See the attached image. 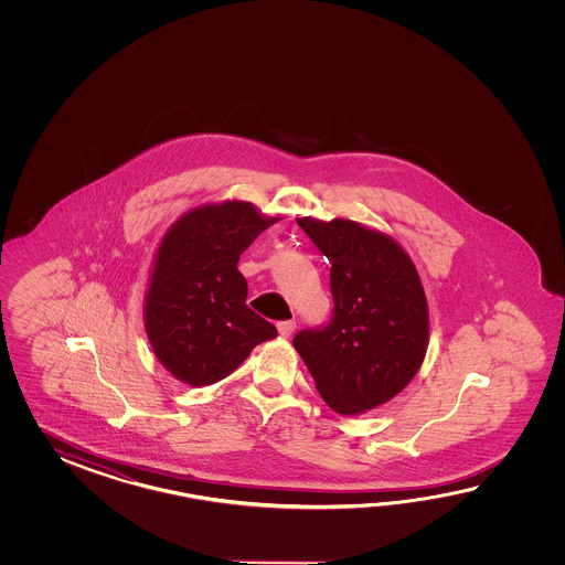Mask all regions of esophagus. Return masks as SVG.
Returning a JSON list of instances; mask_svg holds the SVG:
<instances>
[{"label": "esophagus", "mask_w": 565, "mask_h": 565, "mask_svg": "<svg viewBox=\"0 0 565 565\" xmlns=\"http://www.w3.org/2000/svg\"><path fill=\"white\" fill-rule=\"evenodd\" d=\"M277 327L278 333H280V335L290 337L292 333H295V327H297V323L290 319V321H280Z\"/></svg>", "instance_id": "1"}]
</instances>
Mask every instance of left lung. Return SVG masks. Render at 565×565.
I'll return each mask as SVG.
<instances>
[{
	"label": "left lung",
	"instance_id": "obj_1",
	"mask_svg": "<svg viewBox=\"0 0 565 565\" xmlns=\"http://www.w3.org/2000/svg\"><path fill=\"white\" fill-rule=\"evenodd\" d=\"M331 263L329 323L302 329L292 345L337 414H361L397 396L428 348V305L408 254L351 220L299 217Z\"/></svg>",
	"mask_w": 565,
	"mask_h": 565
}]
</instances>
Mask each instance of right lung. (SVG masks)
Segmentation results:
<instances>
[{
  "mask_svg": "<svg viewBox=\"0 0 565 565\" xmlns=\"http://www.w3.org/2000/svg\"><path fill=\"white\" fill-rule=\"evenodd\" d=\"M277 217L253 204L202 205L180 217L157 250L145 327L157 360L190 385L224 380L277 327L246 305L241 254Z\"/></svg>",
  "mask_w": 565,
  "mask_h": 565,
  "instance_id": "add662e5",
  "label": "right lung"
}]
</instances>
